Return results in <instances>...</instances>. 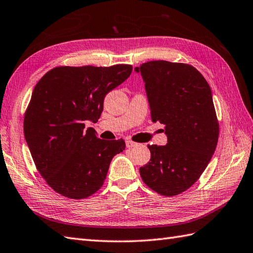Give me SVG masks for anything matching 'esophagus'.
<instances>
[{"instance_id": "34e87169", "label": "esophagus", "mask_w": 253, "mask_h": 253, "mask_svg": "<svg viewBox=\"0 0 253 253\" xmlns=\"http://www.w3.org/2000/svg\"><path fill=\"white\" fill-rule=\"evenodd\" d=\"M126 146H127V148H133V147H137L138 143L133 142L131 140H126Z\"/></svg>"}]
</instances>
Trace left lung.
Listing matches in <instances>:
<instances>
[{"mask_svg":"<svg viewBox=\"0 0 253 253\" xmlns=\"http://www.w3.org/2000/svg\"><path fill=\"white\" fill-rule=\"evenodd\" d=\"M135 71L144 82L151 120L168 136L165 146H148L151 159L140 176L160 195H179L199 179L215 151L219 128L211 88L189 64L151 61Z\"/></svg>","mask_w":253,"mask_h":253,"instance_id":"left-lung-1","label":"left lung"}]
</instances>
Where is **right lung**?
<instances>
[{"label":"right lung","mask_w":253,"mask_h":253,"mask_svg":"<svg viewBox=\"0 0 253 253\" xmlns=\"http://www.w3.org/2000/svg\"><path fill=\"white\" fill-rule=\"evenodd\" d=\"M131 65L58 66L32 91L24 133L37 169L53 190L69 199L98 191L112 159L125 141L102 140L85 122L96 123L105 95L130 76Z\"/></svg>","instance_id":"right-lung-1"}]
</instances>
